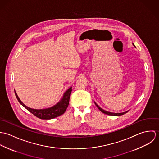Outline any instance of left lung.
Instances as JSON below:
<instances>
[{
  "instance_id": "left-lung-1",
  "label": "left lung",
  "mask_w": 159,
  "mask_h": 159,
  "mask_svg": "<svg viewBox=\"0 0 159 159\" xmlns=\"http://www.w3.org/2000/svg\"><path fill=\"white\" fill-rule=\"evenodd\" d=\"M132 44H133V45L135 47V45L134 44V43H132ZM136 48V47H135ZM94 103H95V105L97 106V107L100 110V111H101V112H102V113H103L104 114H108V115H110V116H121V115H123V114H124L126 113H127L129 111H125V112H123V113H111V112H109V111H105V110H103L102 108H101L95 102H94Z\"/></svg>"
}]
</instances>
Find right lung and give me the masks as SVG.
<instances>
[{"mask_svg":"<svg viewBox=\"0 0 159 159\" xmlns=\"http://www.w3.org/2000/svg\"><path fill=\"white\" fill-rule=\"evenodd\" d=\"M71 88L72 87L68 88V89L64 93L62 97L58 103H57L55 105L51 107L45 109H33L27 107L20 99L15 91V93L16 98L18 99L21 105H23V107L29 112H30L31 113L35 115L36 117L41 119H51L63 114L66 111L69 104V100L71 92Z\"/></svg>","mask_w":159,"mask_h":159,"instance_id":"1","label":"right lung"}]
</instances>
